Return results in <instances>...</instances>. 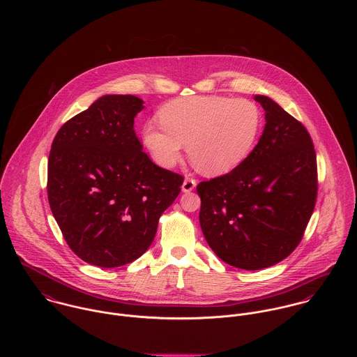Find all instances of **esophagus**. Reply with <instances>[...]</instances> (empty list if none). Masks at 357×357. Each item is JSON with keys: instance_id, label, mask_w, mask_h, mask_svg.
I'll use <instances>...</instances> for the list:
<instances>
[{"instance_id": "esophagus-1", "label": "esophagus", "mask_w": 357, "mask_h": 357, "mask_svg": "<svg viewBox=\"0 0 357 357\" xmlns=\"http://www.w3.org/2000/svg\"><path fill=\"white\" fill-rule=\"evenodd\" d=\"M197 185V181L194 178H185L183 185H181V191L183 192H191Z\"/></svg>"}]
</instances>
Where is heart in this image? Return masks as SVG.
<instances>
[{"label":"heart","instance_id":"obj_1","mask_svg":"<svg viewBox=\"0 0 357 357\" xmlns=\"http://www.w3.org/2000/svg\"><path fill=\"white\" fill-rule=\"evenodd\" d=\"M163 128L149 123L144 143L153 159L172 167L187 144L191 163L204 174L221 176L238 167L255 147L262 126L259 107L248 99L192 96L167 102Z\"/></svg>","mask_w":357,"mask_h":357}]
</instances>
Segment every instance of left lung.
<instances>
[{
  "label": "left lung",
  "mask_w": 357,
  "mask_h": 357,
  "mask_svg": "<svg viewBox=\"0 0 357 357\" xmlns=\"http://www.w3.org/2000/svg\"><path fill=\"white\" fill-rule=\"evenodd\" d=\"M265 128L229 173L198 184L204 239L224 262L272 266L303 239L317 195L316 153L305 126L268 96L255 95Z\"/></svg>",
  "instance_id": "8db88e82"
}]
</instances>
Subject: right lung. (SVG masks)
<instances>
[{"label":"right lung","instance_id":"right-lung-1","mask_svg":"<svg viewBox=\"0 0 357 357\" xmlns=\"http://www.w3.org/2000/svg\"><path fill=\"white\" fill-rule=\"evenodd\" d=\"M144 102L105 95L67 121L52 143L48 199L70 249L88 264L115 268L151 246L183 176L156 166L133 125Z\"/></svg>","mask_w":357,"mask_h":357}]
</instances>
